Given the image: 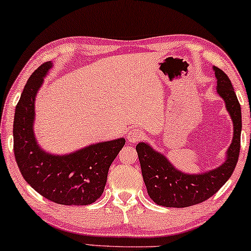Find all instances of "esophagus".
Returning a JSON list of instances; mask_svg holds the SVG:
<instances>
[{"label": "esophagus", "mask_w": 251, "mask_h": 251, "mask_svg": "<svg viewBox=\"0 0 251 251\" xmlns=\"http://www.w3.org/2000/svg\"><path fill=\"white\" fill-rule=\"evenodd\" d=\"M144 138V132L140 129H132L130 130L126 135V139L129 140L130 143H138L139 140Z\"/></svg>", "instance_id": "1"}]
</instances>
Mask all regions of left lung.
Returning <instances> with one entry per match:
<instances>
[{"label": "left lung", "mask_w": 251, "mask_h": 251, "mask_svg": "<svg viewBox=\"0 0 251 251\" xmlns=\"http://www.w3.org/2000/svg\"><path fill=\"white\" fill-rule=\"evenodd\" d=\"M214 71L217 78V92L225 100L234 128L227 159L221 167L208 173L186 175L175 169L164 155L155 152L150 145L139 143L136 151L142 167L143 179L147 193L156 204L185 208L208 200L228 180L238 163L242 129L241 107L227 75L218 67H214Z\"/></svg>", "instance_id": "1"}]
</instances>
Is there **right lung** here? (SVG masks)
I'll list each match as a JSON object with an SVG mask.
<instances>
[{"label": "right lung", "mask_w": 251, "mask_h": 251, "mask_svg": "<svg viewBox=\"0 0 251 251\" xmlns=\"http://www.w3.org/2000/svg\"><path fill=\"white\" fill-rule=\"evenodd\" d=\"M50 61L41 65L27 81L16 106L13 152L24 179L48 200L65 205L94 203L104 192L111 164L126 139L98 143L67 155H52L37 145L33 132L34 102Z\"/></svg>", "instance_id": "right-lung-1"}]
</instances>
